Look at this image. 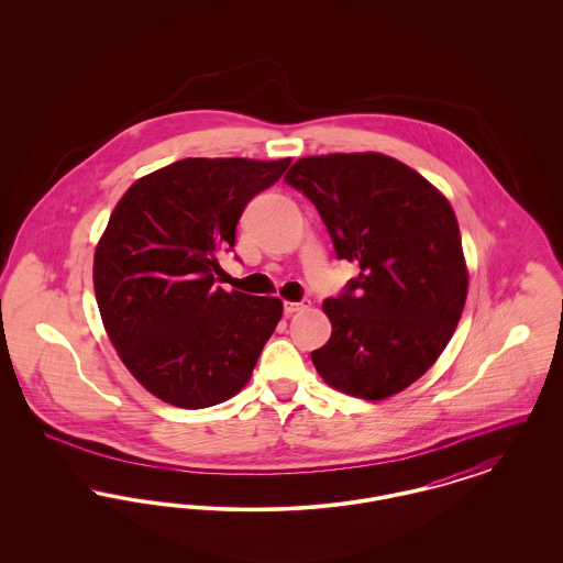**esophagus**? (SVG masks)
Wrapping results in <instances>:
<instances>
[{
    "label": "esophagus",
    "mask_w": 563,
    "mask_h": 563,
    "mask_svg": "<svg viewBox=\"0 0 563 563\" xmlns=\"http://www.w3.org/2000/svg\"><path fill=\"white\" fill-rule=\"evenodd\" d=\"M306 306H308V301H285V314H287V317H291L295 312L303 310Z\"/></svg>",
    "instance_id": "1"
}]
</instances>
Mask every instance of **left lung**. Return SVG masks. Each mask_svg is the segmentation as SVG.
Instances as JSON below:
<instances>
[{
	"mask_svg": "<svg viewBox=\"0 0 563 563\" xmlns=\"http://www.w3.org/2000/svg\"><path fill=\"white\" fill-rule=\"evenodd\" d=\"M285 181L317 207L338 260L361 268L322 301L333 331L312 352L317 372L367 401L401 393L429 372L464 310L468 272L452 205L384 154L308 156Z\"/></svg>",
	"mask_w": 563,
	"mask_h": 563,
	"instance_id": "1",
	"label": "left lung"
}]
</instances>
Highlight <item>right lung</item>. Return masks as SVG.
Instances as JSON below:
<instances>
[{"label":"right lung","mask_w":563,"mask_h":563,"mask_svg":"<svg viewBox=\"0 0 563 563\" xmlns=\"http://www.w3.org/2000/svg\"><path fill=\"white\" fill-rule=\"evenodd\" d=\"M291 158H186L134 181L95 251V295L129 372L162 401L202 409L249 382L283 317L278 297L217 287L244 207Z\"/></svg>","instance_id":"right-lung-1"}]
</instances>
